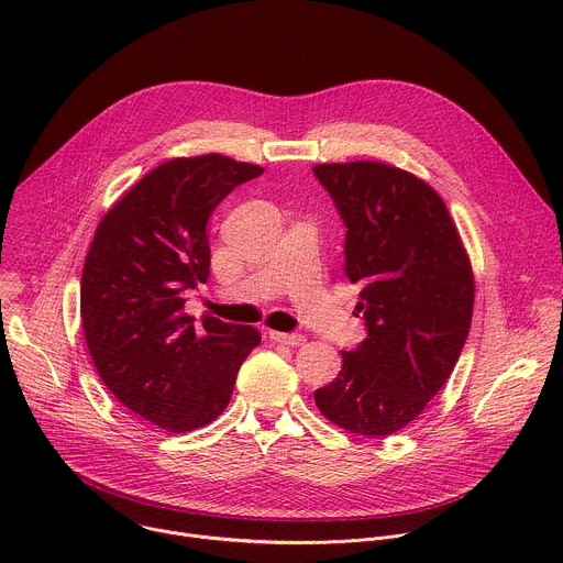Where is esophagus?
I'll use <instances>...</instances> for the list:
<instances>
[{"mask_svg": "<svg viewBox=\"0 0 563 563\" xmlns=\"http://www.w3.org/2000/svg\"><path fill=\"white\" fill-rule=\"evenodd\" d=\"M269 339L274 341V343H280V345H289V347H300V345H305V336H300V334H285V332H269Z\"/></svg>", "mask_w": 563, "mask_h": 563, "instance_id": "obj_1", "label": "esophagus"}]
</instances>
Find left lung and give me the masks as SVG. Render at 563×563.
Wrapping results in <instances>:
<instances>
[{
  "label": "left lung",
  "mask_w": 563,
  "mask_h": 563,
  "mask_svg": "<svg viewBox=\"0 0 563 563\" xmlns=\"http://www.w3.org/2000/svg\"><path fill=\"white\" fill-rule=\"evenodd\" d=\"M313 174L345 220V274L367 325L313 400L352 434L387 437L426 410L459 361L474 307L470 256L443 198L415 174L376 159Z\"/></svg>",
  "instance_id": "left-lung-1"
}]
</instances>
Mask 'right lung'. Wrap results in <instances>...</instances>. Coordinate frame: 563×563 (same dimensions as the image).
<instances>
[{
	"mask_svg": "<svg viewBox=\"0 0 563 563\" xmlns=\"http://www.w3.org/2000/svg\"><path fill=\"white\" fill-rule=\"evenodd\" d=\"M263 172L222 153L167 159L96 229L79 287L89 354L120 404L167 432L218 419L240 365L261 345L256 328L213 316L196 323L183 307L209 278L211 211Z\"/></svg>",
	"mask_w": 563,
	"mask_h": 563,
	"instance_id": "right-lung-1",
	"label": "right lung"
}]
</instances>
